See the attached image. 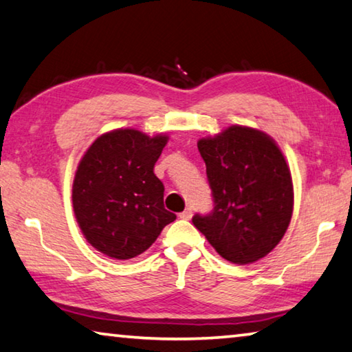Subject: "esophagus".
Here are the masks:
<instances>
[{
    "label": "esophagus",
    "mask_w": 352,
    "mask_h": 352,
    "mask_svg": "<svg viewBox=\"0 0 352 352\" xmlns=\"http://www.w3.org/2000/svg\"><path fill=\"white\" fill-rule=\"evenodd\" d=\"M190 217H192V208H186L183 212H180V219L183 220H189Z\"/></svg>",
    "instance_id": "1"
}]
</instances>
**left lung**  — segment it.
Wrapping results in <instances>:
<instances>
[{
	"label": "left lung",
	"mask_w": 352,
	"mask_h": 352,
	"mask_svg": "<svg viewBox=\"0 0 352 352\" xmlns=\"http://www.w3.org/2000/svg\"><path fill=\"white\" fill-rule=\"evenodd\" d=\"M214 208L192 223L223 259L252 264L275 248L294 211V184L281 148L269 135L231 126L197 142Z\"/></svg>",
	"instance_id": "left-lung-1"
}]
</instances>
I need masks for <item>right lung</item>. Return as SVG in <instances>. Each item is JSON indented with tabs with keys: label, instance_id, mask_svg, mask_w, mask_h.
I'll return each instance as SVG.
<instances>
[{
	"label": "right lung",
	"instance_id": "add662e5",
	"mask_svg": "<svg viewBox=\"0 0 352 352\" xmlns=\"http://www.w3.org/2000/svg\"><path fill=\"white\" fill-rule=\"evenodd\" d=\"M168 136L135 129L100 135L88 147L73 183V208L88 243L113 259H132L152 245L175 214L153 174Z\"/></svg>",
	"mask_w": 352,
	"mask_h": 352
}]
</instances>
